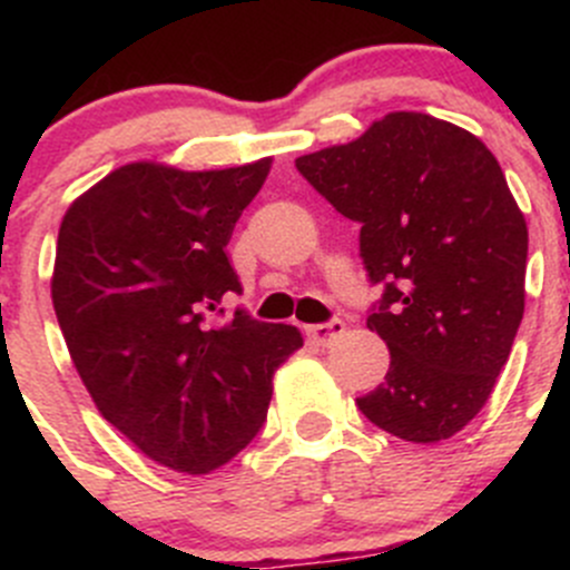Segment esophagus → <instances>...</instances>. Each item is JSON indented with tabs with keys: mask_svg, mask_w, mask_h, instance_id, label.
<instances>
[{
	"mask_svg": "<svg viewBox=\"0 0 570 570\" xmlns=\"http://www.w3.org/2000/svg\"><path fill=\"white\" fill-rule=\"evenodd\" d=\"M303 333H306V336L312 338L314 344H322V347H327L333 338H338L344 333V322L342 320H331V322H322V325H306V327H303Z\"/></svg>",
	"mask_w": 570,
	"mask_h": 570,
	"instance_id": "obj_1",
	"label": "esophagus"
}]
</instances>
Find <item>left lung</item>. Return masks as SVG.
<instances>
[{
	"instance_id": "obj_1",
	"label": "left lung",
	"mask_w": 570,
	"mask_h": 570,
	"mask_svg": "<svg viewBox=\"0 0 570 570\" xmlns=\"http://www.w3.org/2000/svg\"><path fill=\"white\" fill-rule=\"evenodd\" d=\"M295 165L358 223L364 267L383 284L366 327L392 364L361 413L413 444L452 439L491 396L524 317L530 237L497 157L450 120L389 112Z\"/></svg>"
}]
</instances>
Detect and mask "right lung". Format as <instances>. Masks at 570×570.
Here are the masks:
<instances>
[{"mask_svg": "<svg viewBox=\"0 0 570 570\" xmlns=\"http://www.w3.org/2000/svg\"><path fill=\"white\" fill-rule=\"evenodd\" d=\"M273 159L226 170L131 163L68 206L51 303L101 416L146 458L209 474L267 419L273 375L303 336L245 312L226 245Z\"/></svg>", "mask_w": 570, "mask_h": 570, "instance_id": "obj_1", "label": "right lung"}]
</instances>
